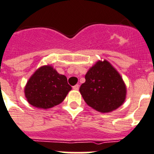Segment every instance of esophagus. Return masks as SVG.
Listing matches in <instances>:
<instances>
[{"label":"esophagus","instance_id":"esophagus-1","mask_svg":"<svg viewBox=\"0 0 154 154\" xmlns=\"http://www.w3.org/2000/svg\"><path fill=\"white\" fill-rule=\"evenodd\" d=\"M73 89L75 91H77L79 89V85H76L74 86H73Z\"/></svg>","mask_w":154,"mask_h":154}]
</instances>
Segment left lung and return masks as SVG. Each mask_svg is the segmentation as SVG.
<instances>
[{
    "instance_id": "8db88e82",
    "label": "left lung",
    "mask_w": 154,
    "mask_h": 154,
    "mask_svg": "<svg viewBox=\"0 0 154 154\" xmlns=\"http://www.w3.org/2000/svg\"><path fill=\"white\" fill-rule=\"evenodd\" d=\"M85 80L80 92L85 102L97 112H112L125 101V83L107 60L97 61L86 73Z\"/></svg>"
}]
</instances>
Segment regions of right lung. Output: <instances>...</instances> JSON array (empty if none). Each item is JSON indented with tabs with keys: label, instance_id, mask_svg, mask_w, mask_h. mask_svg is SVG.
<instances>
[{
	"label": "right lung",
	"instance_id": "right-lung-1",
	"mask_svg": "<svg viewBox=\"0 0 154 154\" xmlns=\"http://www.w3.org/2000/svg\"><path fill=\"white\" fill-rule=\"evenodd\" d=\"M71 89L67 78L47 65L38 68L29 78L25 95L32 106L47 109L60 104Z\"/></svg>",
	"mask_w": 154,
	"mask_h": 154
}]
</instances>
